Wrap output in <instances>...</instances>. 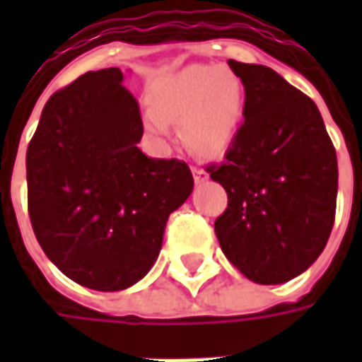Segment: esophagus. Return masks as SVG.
<instances>
[{
	"instance_id": "esophagus-1",
	"label": "esophagus",
	"mask_w": 362,
	"mask_h": 362,
	"mask_svg": "<svg viewBox=\"0 0 362 362\" xmlns=\"http://www.w3.org/2000/svg\"><path fill=\"white\" fill-rule=\"evenodd\" d=\"M192 174H194V180H196V184H204V182L209 180V174L205 173L204 168H197V166H194V168H192Z\"/></svg>"
}]
</instances>
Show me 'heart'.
Wrapping results in <instances>:
<instances>
[{
  "instance_id": "b5f03b06",
  "label": "heart",
  "mask_w": 362,
  "mask_h": 362,
  "mask_svg": "<svg viewBox=\"0 0 362 362\" xmlns=\"http://www.w3.org/2000/svg\"><path fill=\"white\" fill-rule=\"evenodd\" d=\"M145 110V126L166 139L180 122L182 139L199 157L219 158L236 141L246 112V87L233 71L217 66L182 67L155 81Z\"/></svg>"
}]
</instances>
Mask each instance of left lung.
Returning <instances> with one entry per match:
<instances>
[{"label": "left lung", "instance_id": "obj_1", "mask_svg": "<svg viewBox=\"0 0 362 362\" xmlns=\"http://www.w3.org/2000/svg\"><path fill=\"white\" fill-rule=\"evenodd\" d=\"M244 81V124L227 163L207 166L228 196L215 235L228 262L259 285L295 279L326 248L337 157L312 98L258 64L228 59Z\"/></svg>", "mask_w": 362, "mask_h": 362}]
</instances>
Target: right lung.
<instances>
[{
    "label": "right lung",
    "instance_id": "obj_1",
    "mask_svg": "<svg viewBox=\"0 0 362 362\" xmlns=\"http://www.w3.org/2000/svg\"><path fill=\"white\" fill-rule=\"evenodd\" d=\"M118 67L89 71L46 103L27 149L28 215L59 272L93 291H124L157 262L168 215L194 189L189 166L151 158Z\"/></svg>",
    "mask_w": 362,
    "mask_h": 362
}]
</instances>
